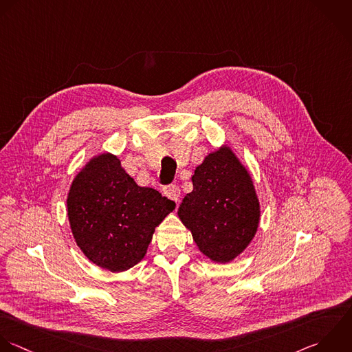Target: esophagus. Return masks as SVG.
<instances>
[{"label":"esophagus","mask_w":352,"mask_h":352,"mask_svg":"<svg viewBox=\"0 0 352 352\" xmlns=\"http://www.w3.org/2000/svg\"><path fill=\"white\" fill-rule=\"evenodd\" d=\"M164 195L177 203V201H179V197H181V189L178 185H174V184L167 185V186H164Z\"/></svg>","instance_id":"esophagus-1"}]
</instances>
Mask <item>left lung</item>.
I'll return each instance as SVG.
<instances>
[{"label": "left lung", "instance_id": "obj_1", "mask_svg": "<svg viewBox=\"0 0 352 352\" xmlns=\"http://www.w3.org/2000/svg\"><path fill=\"white\" fill-rule=\"evenodd\" d=\"M192 182L178 215L206 256L228 263L258 230L261 211L252 179L234 153L222 148L196 167Z\"/></svg>", "mask_w": 352, "mask_h": 352}]
</instances>
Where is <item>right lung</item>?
Masks as SVG:
<instances>
[{"mask_svg": "<svg viewBox=\"0 0 352 352\" xmlns=\"http://www.w3.org/2000/svg\"><path fill=\"white\" fill-rule=\"evenodd\" d=\"M67 208L83 254L102 269L124 272L145 256L155 228L175 203L156 189L138 186L116 156L102 153L75 177Z\"/></svg>", "mask_w": 352, "mask_h": 352, "instance_id": "1", "label": "right lung"}]
</instances>
